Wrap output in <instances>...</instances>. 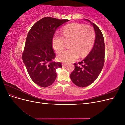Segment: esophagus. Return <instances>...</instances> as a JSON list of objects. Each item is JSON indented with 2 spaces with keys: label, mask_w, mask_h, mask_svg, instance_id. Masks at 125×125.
I'll use <instances>...</instances> for the list:
<instances>
[{
  "label": "esophagus",
  "mask_w": 125,
  "mask_h": 125,
  "mask_svg": "<svg viewBox=\"0 0 125 125\" xmlns=\"http://www.w3.org/2000/svg\"><path fill=\"white\" fill-rule=\"evenodd\" d=\"M62 66H66L67 65V63H62Z\"/></svg>",
  "instance_id": "obj_1"
}]
</instances>
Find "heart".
<instances>
[{"mask_svg": "<svg viewBox=\"0 0 125 125\" xmlns=\"http://www.w3.org/2000/svg\"><path fill=\"white\" fill-rule=\"evenodd\" d=\"M61 34L62 36L58 34L54 35L52 45L58 53L65 48V41H69V48L58 56V59L63 62H71L79 56L80 58L86 56L91 51L95 40L93 28L80 23H71L64 26Z\"/></svg>", "mask_w": 125, "mask_h": 125, "instance_id": "b5f03b06", "label": "heart"}]
</instances>
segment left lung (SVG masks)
<instances>
[{"label":"left lung","instance_id":"obj_1","mask_svg":"<svg viewBox=\"0 0 125 125\" xmlns=\"http://www.w3.org/2000/svg\"><path fill=\"white\" fill-rule=\"evenodd\" d=\"M90 23L95 31V43L85 58L78 63H74L75 68L70 74L71 81L81 88L89 86L96 80L105 62V47L103 34L96 24L91 22Z\"/></svg>","mask_w":125,"mask_h":125}]
</instances>
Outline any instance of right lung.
Here are the masks:
<instances>
[{"instance_id":"add662e5","label":"right lung","mask_w":125,"mask_h":125,"mask_svg":"<svg viewBox=\"0 0 125 125\" xmlns=\"http://www.w3.org/2000/svg\"><path fill=\"white\" fill-rule=\"evenodd\" d=\"M69 21L45 17L36 22L28 34L22 59L30 78L41 87L53 83L57 77L56 70L62 67L61 63L53 60L56 55L52 39L57 28Z\"/></svg>"}]
</instances>
